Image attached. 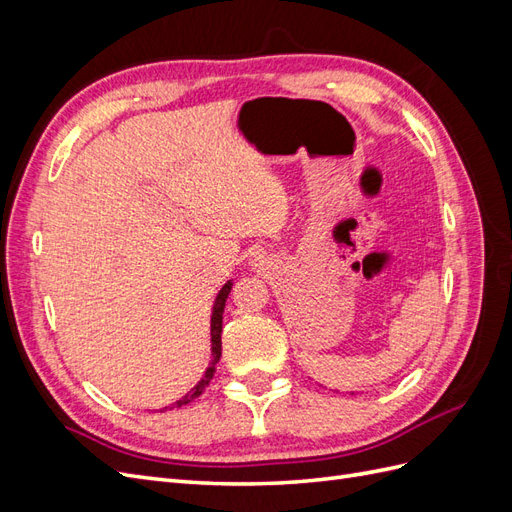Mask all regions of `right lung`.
I'll use <instances>...</instances> for the list:
<instances>
[{"mask_svg":"<svg viewBox=\"0 0 512 512\" xmlns=\"http://www.w3.org/2000/svg\"><path fill=\"white\" fill-rule=\"evenodd\" d=\"M230 282L220 290V294H218V299H215V307H213V316H211V344H213V363L209 365V369L205 371V376H203V380H200L194 389L185 395L181 401H177V408L179 406H185V404H190L192 399H196L198 395H203V391L207 389L209 386V382H211V378H213V374H215V363L220 361V356H222V314H224V305H226V299H228V292H230ZM173 406V408H175Z\"/></svg>","mask_w":512,"mask_h":512,"instance_id":"right-lung-1","label":"right lung"}]
</instances>
